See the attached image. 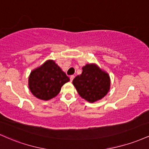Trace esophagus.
I'll list each match as a JSON object with an SVG mask.
<instances>
[{"mask_svg":"<svg viewBox=\"0 0 149 149\" xmlns=\"http://www.w3.org/2000/svg\"><path fill=\"white\" fill-rule=\"evenodd\" d=\"M75 78V76H73V75H72V76H70V80H71V82H72V81H73V78Z\"/></svg>","mask_w":149,"mask_h":149,"instance_id":"obj_1","label":"esophagus"}]
</instances>
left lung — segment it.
<instances>
[{"instance_id": "obj_1", "label": "left lung", "mask_w": 149, "mask_h": 149, "mask_svg": "<svg viewBox=\"0 0 149 149\" xmlns=\"http://www.w3.org/2000/svg\"><path fill=\"white\" fill-rule=\"evenodd\" d=\"M82 69L81 74L73 80L80 96L91 103L106 96L111 85L109 74L93 64H86Z\"/></svg>"}]
</instances>
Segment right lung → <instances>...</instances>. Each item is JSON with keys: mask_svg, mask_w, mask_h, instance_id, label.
<instances>
[{"mask_svg": "<svg viewBox=\"0 0 149 149\" xmlns=\"http://www.w3.org/2000/svg\"><path fill=\"white\" fill-rule=\"evenodd\" d=\"M69 80L54 61L47 60L31 72L29 87L36 97L47 101L57 96L63 85Z\"/></svg>", "mask_w": 149, "mask_h": 149, "instance_id": "1", "label": "right lung"}]
</instances>
